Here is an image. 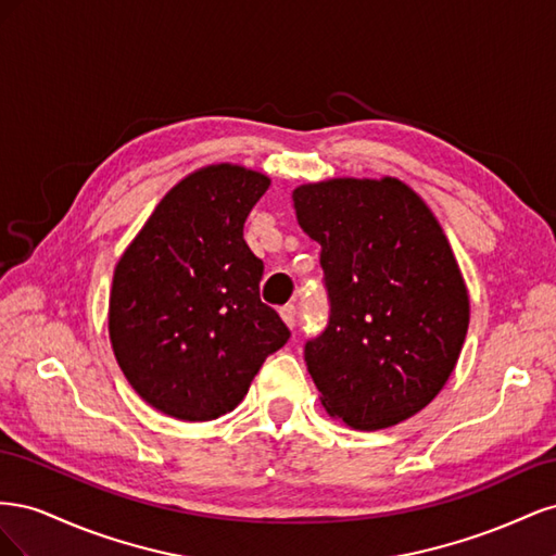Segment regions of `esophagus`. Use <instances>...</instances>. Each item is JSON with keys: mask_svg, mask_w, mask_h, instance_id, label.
Returning <instances> with one entry per match:
<instances>
[{"mask_svg": "<svg viewBox=\"0 0 556 556\" xmlns=\"http://www.w3.org/2000/svg\"><path fill=\"white\" fill-rule=\"evenodd\" d=\"M280 317L285 319V325H288L290 329H294V325H296V306L294 304L282 306L280 308Z\"/></svg>", "mask_w": 556, "mask_h": 556, "instance_id": "34e87169", "label": "esophagus"}]
</instances>
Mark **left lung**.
<instances>
[{
    "label": "left lung",
    "mask_w": 556,
    "mask_h": 556,
    "mask_svg": "<svg viewBox=\"0 0 556 556\" xmlns=\"http://www.w3.org/2000/svg\"><path fill=\"white\" fill-rule=\"evenodd\" d=\"M323 245L327 327L304 357L323 406L352 429L403 422L443 390L468 329V292L445 233L396 178H333L294 190Z\"/></svg>",
    "instance_id": "8db88e82"
}]
</instances>
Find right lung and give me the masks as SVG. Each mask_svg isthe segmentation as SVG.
<instances>
[{
	"mask_svg": "<svg viewBox=\"0 0 556 556\" xmlns=\"http://www.w3.org/2000/svg\"><path fill=\"white\" fill-rule=\"evenodd\" d=\"M268 178L213 164L166 192L113 274L109 333L125 378L160 413L206 422L233 410L290 339L262 304L264 264L243 241Z\"/></svg>",
	"mask_w": 556,
	"mask_h": 556,
	"instance_id": "obj_1",
	"label": "right lung"
}]
</instances>
